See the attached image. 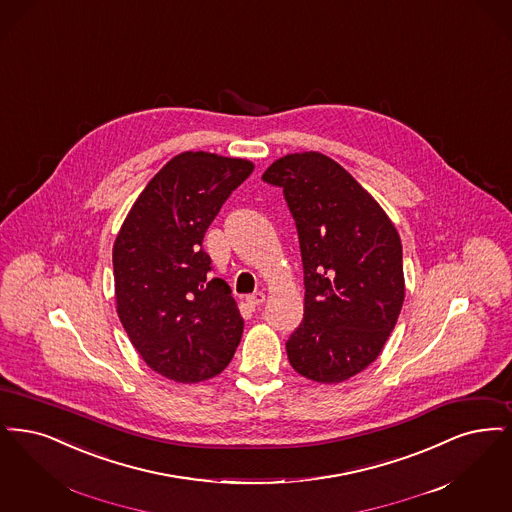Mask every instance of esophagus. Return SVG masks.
I'll return each mask as SVG.
<instances>
[{"mask_svg": "<svg viewBox=\"0 0 512 512\" xmlns=\"http://www.w3.org/2000/svg\"><path fill=\"white\" fill-rule=\"evenodd\" d=\"M246 302H248L252 308H258V306H262V304L266 302V294H264V292H254V294L246 296Z\"/></svg>", "mask_w": 512, "mask_h": 512, "instance_id": "obj_1", "label": "esophagus"}]
</instances>
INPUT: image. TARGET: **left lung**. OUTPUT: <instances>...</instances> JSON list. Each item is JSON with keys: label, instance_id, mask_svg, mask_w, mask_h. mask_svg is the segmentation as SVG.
I'll list each match as a JSON object with an SVG mask.
<instances>
[{"label": "left lung", "instance_id": "obj_1", "mask_svg": "<svg viewBox=\"0 0 512 512\" xmlns=\"http://www.w3.org/2000/svg\"><path fill=\"white\" fill-rule=\"evenodd\" d=\"M262 179L283 189L304 266V319L287 340L290 365L315 382L348 380L377 359L396 327L405 294L400 235L329 156H283Z\"/></svg>", "mask_w": 512, "mask_h": 512}]
</instances>
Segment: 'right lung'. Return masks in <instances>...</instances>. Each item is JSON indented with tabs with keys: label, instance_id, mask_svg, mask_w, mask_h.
<instances>
[{
	"label": "right lung",
	"instance_id": "add662e5",
	"mask_svg": "<svg viewBox=\"0 0 512 512\" xmlns=\"http://www.w3.org/2000/svg\"><path fill=\"white\" fill-rule=\"evenodd\" d=\"M254 170L243 158L174 156L135 200L114 248L118 317L143 361L162 377L220 375L245 321L202 248L223 202Z\"/></svg>",
	"mask_w": 512,
	"mask_h": 512
}]
</instances>
